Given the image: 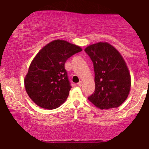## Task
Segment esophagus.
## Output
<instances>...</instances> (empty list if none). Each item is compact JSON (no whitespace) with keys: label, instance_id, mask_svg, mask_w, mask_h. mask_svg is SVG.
<instances>
[{"label":"esophagus","instance_id":"34e87169","mask_svg":"<svg viewBox=\"0 0 149 149\" xmlns=\"http://www.w3.org/2000/svg\"><path fill=\"white\" fill-rule=\"evenodd\" d=\"M77 84H78V86H81L82 85V81H80V82H79Z\"/></svg>","mask_w":149,"mask_h":149}]
</instances>
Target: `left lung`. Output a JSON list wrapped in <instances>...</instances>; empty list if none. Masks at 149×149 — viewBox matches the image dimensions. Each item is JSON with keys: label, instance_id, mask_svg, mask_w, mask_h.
Here are the masks:
<instances>
[{"label": "left lung", "instance_id": "8db88e82", "mask_svg": "<svg viewBox=\"0 0 149 149\" xmlns=\"http://www.w3.org/2000/svg\"><path fill=\"white\" fill-rule=\"evenodd\" d=\"M84 52L93 62L95 72V91L88 100L100 109L120 106L131 88V76L121 54L107 42L89 45Z\"/></svg>", "mask_w": 149, "mask_h": 149}]
</instances>
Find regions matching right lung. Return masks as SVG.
Instances as JSON below:
<instances>
[{
    "instance_id": "obj_1",
    "label": "right lung",
    "mask_w": 149,
    "mask_h": 149,
    "mask_svg": "<svg viewBox=\"0 0 149 149\" xmlns=\"http://www.w3.org/2000/svg\"><path fill=\"white\" fill-rule=\"evenodd\" d=\"M81 51L80 47L56 40L38 53L24 78L26 91L38 106L54 109L65 102L71 88L65 64Z\"/></svg>"
}]
</instances>
